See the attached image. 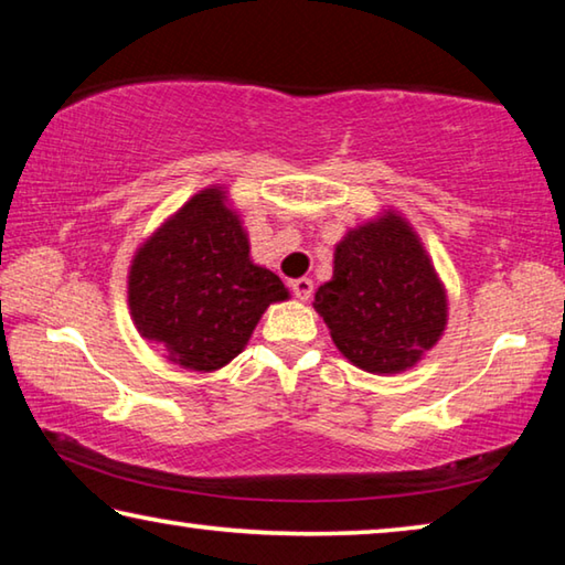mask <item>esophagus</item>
<instances>
[{
  "label": "esophagus",
  "mask_w": 565,
  "mask_h": 565,
  "mask_svg": "<svg viewBox=\"0 0 565 565\" xmlns=\"http://www.w3.org/2000/svg\"><path fill=\"white\" fill-rule=\"evenodd\" d=\"M291 291H294L296 299L309 301L311 294H313V281L306 279V276H301V279H294V281H291Z\"/></svg>",
  "instance_id": "esophagus-1"
}]
</instances>
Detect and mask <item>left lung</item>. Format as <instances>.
<instances>
[{
  "mask_svg": "<svg viewBox=\"0 0 565 565\" xmlns=\"http://www.w3.org/2000/svg\"><path fill=\"white\" fill-rule=\"evenodd\" d=\"M313 309L343 356L371 374L411 369L446 327V291L434 264L391 212L343 236Z\"/></svg>",
  "mask_w": 565,
  "mask_h": 565,
  "instance_id": "obj_1",
  "label": "left lung"
}]
</instances>
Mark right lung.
Wrapping results in <instances>:
<instances>
[{"label": "right lung", "mask_w": 565, "mask_h": 565, "mask_svg": "<svg viewBox=\"0 0 565 565\" xmlns=\"http://www.w3.org/2000/svg\"><path fill=\"white\" fill-rule=\"evenodd\" d=\"M289 299L274 271L248 259V238L224 191L204 189L139 248L129 309L139 333L191 371L242 353L266 306Z\"/></svg>", "instance_id": "obj_1"}]
</instances>
